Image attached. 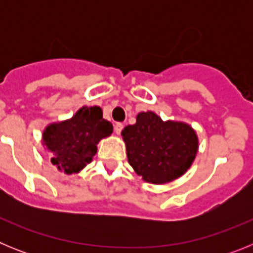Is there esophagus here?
Wrapping results in <instances>:
<instances>
[{
  "label": "esophagus",
  "mask_w": 253,
  "mask_h": 253,
  "mask_svg": "<svg viewBox=\"0 0 253 253\" xmlns=\"http://www.w3.org/2000/svg\"><path fill=\"white\" fill-rule=\"evenodd\" d=\"M123 128H124V125L122 124V123H116L115 126H114V131H115L118 135H120V133H122Z\"/></svg>",
  "instance_id": "obj_1"
}]
</instances>
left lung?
Returning <instances> with one entry per match:
<instances>
[{"mask_svg": "<svg viewBox=\"0 0 253 253\" xmlns=\"http://www.w3.org/2000/svg\"><path fill=\"white\" fill-rule=\"evenodd\" d=\"M128 162L147 182L162 185L182 176L199 149L196 131L189 124L163 122L153 111H142L122 131Z\"/></svg>", "mask_w": 253, "mask_h": 253, "instance_id": "1", "label": "left lung"}]
</instances>
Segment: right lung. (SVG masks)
Returning a JSON list of instances; mask_svg holds the SVG:
<instances>
[{"instance_id":"obj_1","label":"right lung","mask_w":253,"mask_h":253,"mask_svg":"<svg viewBox=\"0 0 253 253\" xmlns=\"http://www.w3.org/2000/svg\"><path fill=\"white\" fill-rule=\"evenodd\" d=\"M113 133V124L102 118L99 106H82L71 119L51 123L43 131V144L50 162L67 175L78 173L92 161L97 144Z\"/></svg>"}]
</instances>
